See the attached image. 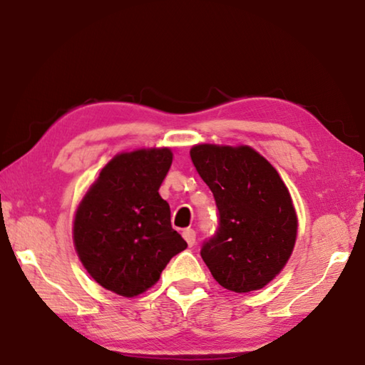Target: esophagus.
Masks as SVG:
<instances>
[{"instance_id": "34e87169", "label": "esophagus", "mask_w": 365, "mask_h": 365, "mask_svg": "<svg viewBox=\"0 0 365 365\" xmlns=\"http://www.w3.org/2000/svg\"><path fill=\"white\" fill-rule=\"evenodd\" d=\"M183 237H185V241L188 242V246L193 247L196 242V231L193 228H187L183 231Z\"/></svg>"}]
</instances>
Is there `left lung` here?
<instances>
[{
    "label": "left lung",
    "mask_w": 365,
    "mask_h": 365,
    "mask_svg": "<svg viewBox=\"0 0 365 365\" xmlns=\"http://www.w3.org/2000/svg\"><path fill=\"white\" fill-rule=\"evenodd\" d=\"M190 156L217 204L218 227L201 247L204 263L233 292L264 287L294 250L297 215L287 187L250 147L196 145Z\"/></svg>",
    "instance_id": "left-lung-1"
}]
</instances>
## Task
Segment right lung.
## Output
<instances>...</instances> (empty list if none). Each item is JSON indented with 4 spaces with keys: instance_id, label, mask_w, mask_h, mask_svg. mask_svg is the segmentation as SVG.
I'll return each instance as SVG.
<instances>
[{
    "instance_id": "right-lung-1",
    "label": "right lung",
    "mask_w": 365,
    "mask_h": 365,
    "mask_svg": "<svg viewBox=\"0 0 365 365\" xmlns=\"http://www.w3.org/2000/svg\"><path fill=\"white\" fill-rule=\"evenodd\" d=\"M172 164L169 148L115 156L76 210L73 241L79 260L102 287L123 297L145 292L165 264L187 249L158 193Z\"/></svg>"
}]
</instances>
